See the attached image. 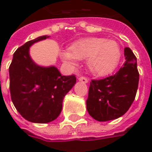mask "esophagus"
I'll use <instances>...</instances> for the list:
<instances>
[{"label": "esophagus", "instance_id": "34e87169", "mask_svg": "<svg viewBox=\"0 0 152 152\" xmlns=\"http://www.w3.org/2000/svg\"><path fill=\"white\" fill-rule=\"evenodd\" d=\"M78 80H79L80 81H81L83 83H88L89 82V79L86 77V76H80L78 77Z\"/></svg>", "mask_w": 152, "mask_h": 152}]
</instances>
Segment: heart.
Wrapping results in <instances>:
<instances>
[{
	"instance_id": "obj_1",
	"label": "heart",
	"mask_w": 152,
	"mask_h": 152,
	"mask_svg": "<svg viewBox=\"0 0 152 152\" xmlns=\"http://www.w3.org/2000/svg\"><path fill=\"white\" fill-rule=\"evenodd\" d=\"M63 59L76 65V59H88L89 71L96 76H106L116 67L121 57L120 45L105 38L91 37L73 44L71 51L61 53Z\"/></svg>"
}]
</instances>
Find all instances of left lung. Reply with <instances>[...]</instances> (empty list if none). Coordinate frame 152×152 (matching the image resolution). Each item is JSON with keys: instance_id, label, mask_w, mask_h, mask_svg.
I'll return each instance as SVG.
<instances>
[{"instance_id": "1", "label": "left lung", "mask_w": 152, "mask_h": 152, "mask_svg": "<svg viewBox=\"0 0 152 152\" xmlns=\"http://www.w3.org/2000/svg\"><path fill=\"white\" fill-rule=\"evenodd\" d=\"M124 56L125 63L115 75L90 82L86 107L96 121L121 117L135 99L139 81L137 58L128 47L124 49Z\"/></svg>"}]
</instances>
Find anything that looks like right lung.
<instances>
[{
	"label": "right lung",
	"mask_w": 152,
	"mask_h": 152,
	"mask_svg": "<svg viewBox=\"0 0 152 152\" xmlns=\"http://www.w3.org/2000/svg\"><path fill=\"white\" fill-rule=\"evenodd\" d=\"M40 37L28 41L14 53L10 72V90L15 108L27 121L45 124L61 113L63 100L76 82L75 75L62 76L55 66L37 65L29 55V48Z\"/></svg>",
	"instance_id": "add662e5"
}]
</instances>
